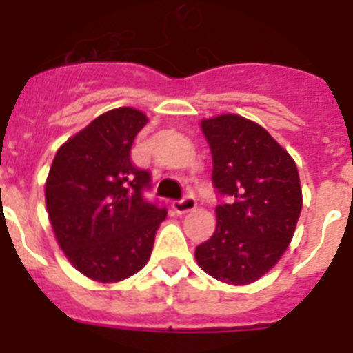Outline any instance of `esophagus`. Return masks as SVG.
I'll return each mask as SVG.
<instances>
[{
    "label": "esophagus",
    "instance_id": "1",
    "mask_svg": "<svg viewBox=\"0 0 353 353\" xmlns=\"http://www.w3.org/2000/svg\"><path fill=\"white\" fill-rule=\"evenodd\" d=\"M171 208L174 210V214L183 215V214H187V212L194 210L196 199L192 198V196H187V198L180 199V201H173V203H171Z\"/></svg>",
    "mask_w": 353,
    "mask_h": 353
}]
</instances>
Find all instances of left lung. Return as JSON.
I'll return each mask as SVG.
<instances>
[{"mask_svg":"<svg viewBox=\"0 0 353 353\" xmlns=\"http://www.w3.org/2000/svg\"><path fill=\"white\" fill-rule=\"evenodd\" d=\"M210 145L215 189L228 203L215 208V232L196 248L208 276L244 286L274 269L288 249L302 210L297 164L256 121L226 113L201 120Z\"/></svg>","mask_w":353,"mask_h":353,"instance_id":"left-lung-1","label":"left lung"}]
</instances>
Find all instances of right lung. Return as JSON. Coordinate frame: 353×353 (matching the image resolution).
Returning a JSON list of instances; mask_svg holds the SVG:
<instances>
[{
  "label": "right lung",
  "instance_id": "1",
  "mask_svg": "<svg viewBox=\"0 0 353 353\" xmlns=\"http://www.w3.org/2000/svg\"><path fill=\"white\" fill-rule=\"evenodd\" d=\"M148 117L117 108L58 148L46 180V207L67 260L93 281L118 283L145 267L166 208L148 203V171L130 148Z\"/></svg>",
  "mask_w": 353,
  "mask_h": 353
}]
</instances>
